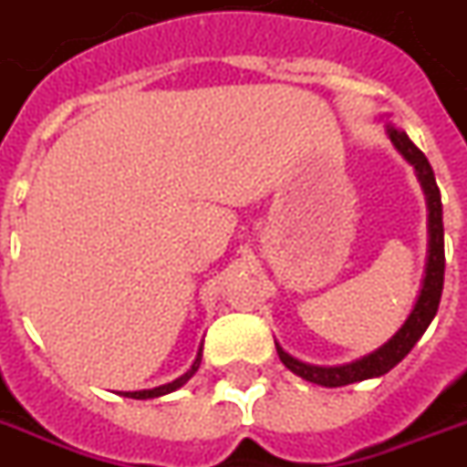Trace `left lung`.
I'll list each match as a JSON object with an SVG mask.
<instances>
[{"mask_svg":"<svg viewBox=\"0 0 467 467\" xmlns=\"http://www.w3.org/2000/svg\"><path fill=\"white\" fill-rule=\"evenodd\" d=\"M388 136L392 140V146L402 153L404 161L414 165L419 182H421V190L426 194V209H429V258H426L424 283H421L417 305L410 312L407 321L400 327V331L388 343H382L380 348H375L368 356L358 358L353 363L331 365V368L302 363L297 358H292L290 353H285L280 343H275L277 346V356L285 363V368H290L302 380L321 385V388H343V385L380 378V375L389 372L414 348V343L424 336V331L429 328L436 312H439L441 292H443V267H446V253H443V209H441L439 184H436V177H433V170L429 165V161H426V155L411 143L410 136L402 129H395L392 124H388Z\"/></svg>","mask_w":467,"mask_h":467,"instance_id":"1","label":"left lung"}]
</instances>
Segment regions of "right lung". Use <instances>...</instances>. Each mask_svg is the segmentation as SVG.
Here are the masks:
<instances>
[{"label": "right lung", "mask_w": 467, "mask_h": 467, "mask_svg": "<svg viewBox=\"0 0 467 467\" xmlns=\"http://www.w3.org/2000/svg\"><path fill=\"white\" fill-rule=\"evenodd\" d=\"M200 363H202V346L200 350H197V358H194V363L190 370L184 372V375H180L177 380L168 382V385H161V388H153V389H139V392H121L124 397H131V400H153V397H162V395H170V392H175V389H180L184 385V382L192 378L194 372L200 370Z\"/></svg>", "instance_id": "obj_1"}]
</instances>
